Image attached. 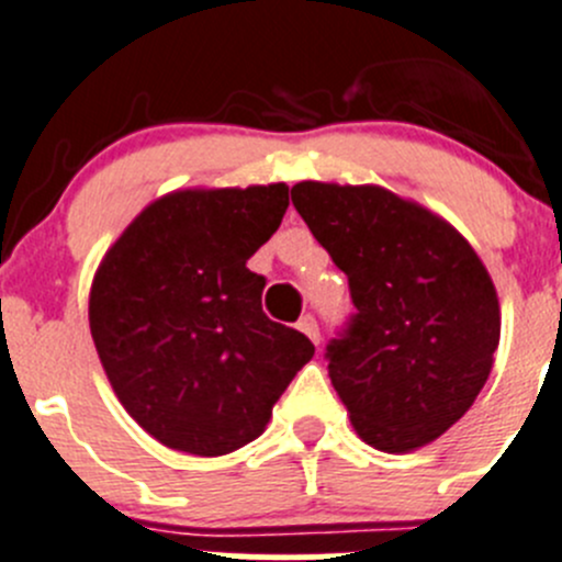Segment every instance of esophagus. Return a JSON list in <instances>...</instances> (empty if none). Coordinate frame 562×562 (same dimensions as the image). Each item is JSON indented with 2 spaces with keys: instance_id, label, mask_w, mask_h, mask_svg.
Here are the masks:
<instances>
[{
  "instance_id": "obj_1",
  "label": "esophagus",
  "mask_w": 562,
  "mask_h": 562,
  "mask_svg": "<svg viewBox=\"0 0 562 562\" xmlns=\"http://www.w3.org/2000/svg\"><path fill=\"white\" fill-rule=\"evenodd\" d=\"M296 326H299V331H302V334H307V337L310 339H313V342L317 345V342H321V328H317V321H315V317L313 315H304L302 317V321H299L296 323Z\"/></svg>"
}]
</instances>
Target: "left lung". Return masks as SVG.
<instances>
[{
	"instance_id": "8db88e82",
	"label": "left lung",
	"mask_w": 562,
	"mask_h": 562,
	"mask_svg": "<svg viewBox=\"0 0 562 562\" xmlns=\"http://www.w3.org/2000/svg\"><path fill=\"white\" fill-rule=\"evenodd\" d=\"M293 206L348 274L356 317L328 345V378L356 435L407 454L438 440L484 389L501 302L462 234L381 184L299 181Z\"/></svg>"
}]
</instances>
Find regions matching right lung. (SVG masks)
Returning a JSON list of instances; mask_svg holds the SVG:
<instances>
[{
  "label": "right lung",
  "instance_id": "1",
  "mask_svg": "<svg viewBox=\"0 0 562 562\" xmlns=\"http://www.w3.org/2000/svg\"><path fill=\"white\" fill-rule=\"evenodd\" d=\"M288 184L187 187L140 209L108 247L89 328L108 383L155 440L220 457L258 438L315 345L260 310L247 260L271 239Z\"/></svg>",
  "mask_w": 562,
  "mask_h": 562
}]
</instances>
